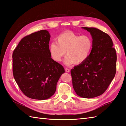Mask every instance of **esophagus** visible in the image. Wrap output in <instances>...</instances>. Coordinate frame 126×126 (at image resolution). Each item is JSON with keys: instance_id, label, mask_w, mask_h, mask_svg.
I'll return each instance as SVG.
<instances>
[{"instance_id": "esophagus-1", "label": "esophagus", "mask_w": 126, "mask_h": 126, "mask_svg": "<svg viewBox=\"0 0 126 126\" xmlns=\"http://www.w3.org/2000/svg\"><path fill=\"white\" fill-rule=\"evenodd\" d=\"M65 71L66 72H68V73H69V72H70V70L68 69V68H65Z\"/></svg>"}]
</instances>
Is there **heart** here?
I'll return each instance as SVG.
<instances>
[{
	"instance_id": "heart-1",
	"label": "heart",
	"mask_w": 126,
	"mask_h": 126,
	"mask_svg": "<svg viewBox=\"0 0 126 126\" xmlns=\"http://www.w3.org/2000/svg\"><path fill=\"white\" fill-rule=\"evenodd\" d=\"M57 43H53L49 47L51 58L59 62L65 53V64H80L84 62L91 54L93 46L90 35H80L72 32H65L57 37Z\"/></svg>"
}]
</instances>
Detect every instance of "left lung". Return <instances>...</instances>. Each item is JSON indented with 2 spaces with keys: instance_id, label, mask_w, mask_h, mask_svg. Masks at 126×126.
Returning <instances> with one entry per match:
<instances>
[{
  "instance_id": "8db88e82",
  "label": "left lung",
  "mask_w": 126,
  "mask_h": 126,
  "mask_svg": "<svg viewBox=\"0 0 126 126\" xmlns=\"http://www.w3.org/2000/svg\"><path fill=\"white\" fill-rule=\"evenodd\" d=\"M90 32L93 46L88 58L71 71L77 94L92 98L105 92L116 72L117 54L109 35L95 28L82 27Z\"/></svg>"
}]
</instances>
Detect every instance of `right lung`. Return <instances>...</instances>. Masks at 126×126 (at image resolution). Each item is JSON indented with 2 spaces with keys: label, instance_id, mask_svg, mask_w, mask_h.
<instances>
[{
  "label": "right lung",
  "instance_id": "1",
  "mask_svg": "<svg viewBox=\"0 0 126 126\" xmlns=\"http://www.w3.org/2000/svg\"><path fill=\"white\" fill-rule=\"evenodd\" d=\"M50 35L41 30L22 38L13 53V73L22 92L32 99L44 100L54 94L64 73L49 52Z\"/></svg>",
  "mask_w": 126,
  "mask_h": 126
}]
</instances>
